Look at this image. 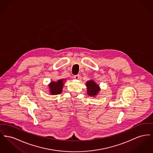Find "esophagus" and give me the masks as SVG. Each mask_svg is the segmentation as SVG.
Segmentation results:
<instances>
[{"label": "esophagus", "instance_id": "1", "mask_svg": "<svg viewBox=\"0 0 153 153\" xmlns=\"http://www.w3.org/2000/svg\"><path fill=\"white\" fill-rule=\"evenodd\" d=\"M79 77H80V76L79 75V74H77V75H75L74 76V78L75 79H76V80H78L79 79Z\"/></svg>", "mask_w": 153, "mask_h": 153}]
</instances>
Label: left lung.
<instances>
[{"label": "left lung", "mask_w": 153, "mask_h": 153, "mask_svg": "<svg viewBox=\"0 0 153 153\" xmlns=\"http://www.w3.org/2000/svg\"><path fill=\"white\" fill-rule=\"evenodd\" d=\"M88 95L91 97L95 96L99 92V85L92 80L87 81L86 83Z\"/></svg>", "instance_id": "obj_1"}]
</instances>
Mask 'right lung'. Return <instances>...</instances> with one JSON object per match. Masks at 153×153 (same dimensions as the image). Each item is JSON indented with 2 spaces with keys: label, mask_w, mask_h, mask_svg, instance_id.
<instances>
[{
  "label": "right lung",
  "mask_w": 153,
  "mask_h": 153,
  "mask_svg": "<svg viewBox=\"0 0 153 153\" xmlns=\"http://www.w3.org/2000/svg\"><path fill=\"white\" fill-rule=\"evenodd\" d=\"M63 80L61 79L56 82H52L49 85L50 92L52 95H58L62 92L63 85Z\"/></svg>",
  "instance_id": "right-lung-1"
}]
</instances>
